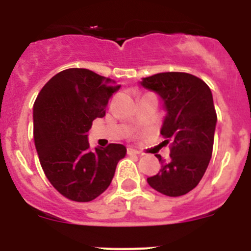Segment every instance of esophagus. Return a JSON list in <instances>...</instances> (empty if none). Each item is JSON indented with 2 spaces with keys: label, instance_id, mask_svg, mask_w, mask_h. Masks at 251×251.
<instances>
[{
  "label": "esophagus",
  "instance_id": "esophagus-1",
  "mask_svg": "<svg viewBox=\"0 0 251 251\" xmlns=\"http://www.w3.org/2000/svg\"><path fill=\"white\" fill-rule=\"evenodd\" d=\"M127 153L129 154V156H139V154H141V152H138V151L134 150V148L132 147L127 148Z\"/></svg>",
  "mask_w": 251,
  "mask_h": 251
}]
</instances>
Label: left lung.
<instances>
[{"label": "left lung", "instance_id": "left-lung-1", "mask_svg": "<svg viewBox=\"0 0 251 251\" xmlns=\"http://www.w3.org/2000/svg\"><path fill=\"white\" fill-rule=\"evenodd\" d=\"M141 85L163 100L167 114L161 134L172 141L170 159L157 154L162 168L147 182L166 196H182L199 185L211 159L217 122L212 93L187 73H159L143 77Z\"/></svg>", "mask_w": 251, "mask_h": 251}]
</instances>
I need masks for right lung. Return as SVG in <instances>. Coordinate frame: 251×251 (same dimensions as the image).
<instances>
[{
    "label": "right lung",
    "mask_w": 251,
    "mask_h": 251,
    "mask_svg": "<svg viewBox=\"0 0 251 251\" xmlns=\"http://www.w3.org/2000/svg\"><path fill=\"white\" fill-rule=\"evenodd\" d=\"M121 88L88 69H66L44 85L34 103V138L40 165L66 199L89 202L109 187L127 148L110 143L89 148L88 132L103 118L108 100Z\"/></svg>",
    "instance_id": "add662e5"
}]
</instances>
